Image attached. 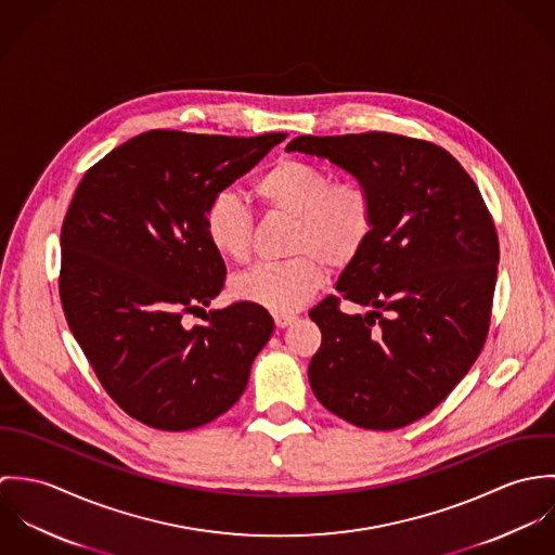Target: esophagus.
Returning a JSON list of instances; mask_svg holds the SVG:
<instances>
[{"label": "esophagus", "instance_id": "1", "mask_svg": "<svg viewBox=\"0 0 555 555\" xmlns=\"http://www.w3.org/2000/svg\"><path fill=\"white\" fill-rule=\"evenodd\" d=\"M273 320H275V324H278L280 328H284V326H288L291 322H295L297 317H295V314H282V312H275V314H273Z\"/></svg>", "mask_w": 555, "mask_h": 555}]
</instances>
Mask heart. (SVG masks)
Segmentation results:
<instances>
[{"label":"heart","mask_w":555,"mask_h":555,"mask_svg":"<svg viewBox=\"0 0 555 555\" xmlns=\"http://www.w3.org/2000/svg\"><path fill=\"white\" fill-rule=\"evenodd\" d=\"M251 190L269 211L295 218L288 249L297 256L238 273L233 293L271 312H295L324 284L326 262L339 269L361 254L374 231V194L363 181H333L326 168L301 158L273 162L254 179ZM251 229V214L237 192L211 196L205 233L218 254L247 260Z\"/></svg>","instance_id":"1"}]
</instances>
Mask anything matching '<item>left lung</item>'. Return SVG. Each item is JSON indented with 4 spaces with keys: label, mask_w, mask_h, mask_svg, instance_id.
<instances>
[{
    "label": "left lung",
    "mask_w": 555,
    "mask_h": 555,
    "mask_svg": "<svg viewBox=\"0 0 555 555\" xmlns=\"http://www.w3.org/2000/svg\"><path fill=\"white\" fill-rule=\"evenodd\" d=\"M286 152L333 162L376 203L374 231L310 312L322 344L310 361L318 401L363 429L429 414L468 374L487 339L500 247L473 177L447 150L401 134L297 137Z\"/></svg>",
    "instance_id": "obj_1"
}]
</instances>
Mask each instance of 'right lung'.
Returning <instances> with one entry per match:
<instances>
[{"label":"right lung","instance_id":"obj_1","mask_svg":"<svg viewBox=\"0 0 555 555\" xmlns=\"http://www.w3.org/2000/svg\"><path fill=\"white\" fill-rule=\"evenodd\" d=\"M284 139L150 130L80 179L62 227V308L104 391L154 429H194L235 405L273 333L249 301L205 312L227 278L205 209ZM198 311L206 324L185 327Z\"/></svg>","mask_w":555,"mask_h":555}]
</instances>
